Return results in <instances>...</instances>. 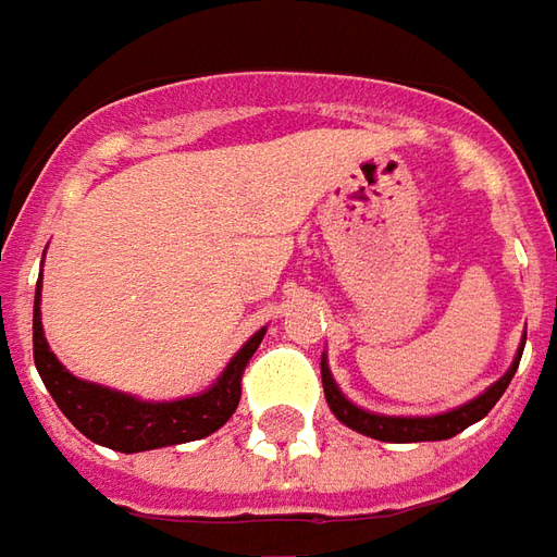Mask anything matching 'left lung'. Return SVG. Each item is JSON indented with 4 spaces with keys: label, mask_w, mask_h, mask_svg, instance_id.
<instances>
[{
    "label": "left lung",
    "mask_w": 557,
    "mask_h": 557,
    "mask_svg": "<svg viewBox=\"0 0 557 557\" xmlns=\"http://www.w3.org/2000/svg\"><path fill=\"white\" fill-rule=\"evenodd\" d=\"M524 350V335L522 345L512 357L510 369L500 374L498 381L492 386H486L483 393L471 401H465L459 408H449L444 413H432V417H389V413H374L366 411L360 405H354L338 384H335L333 372H330V362H326V354L321 357V381H323V396H326V405L330 411L335 413L338 423H345L354 432H360L366 437H374V441H386V444H417V441H447V437L459 435L468 425L480 423L492 408L495 401L504 396V389L510 386L512 374L519 369V360H522Z\"/></svg>",
    "instance_id": "left-lung-1"
}]
</instances>
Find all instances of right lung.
<instances>
[{"label":"right lung","mask_w":557,"mask_h":557,"mask_svg":"<svg viewBox=\"0 0 557 557\" xmlns=\"http://www.w3.org/2000/svg\"><path fill=\"white\" fill-rule=\"evenodd\" d=\"M263 335H267V326H260L258 333L236 350L231 362L224 366V372L215 377V384H209L203 393L173 398V401H149V398L110 389V386L71 374L47 345L45 323H41V275H38V287H35V369L41 374L47 393L59 405V411L69 417L74 429L89 441L116 449V453L173 447V444H188V441H200V437L219 432L234 417L246 362L258 350Z\"/></svg>","instance_id":"1"}]
</instances>
